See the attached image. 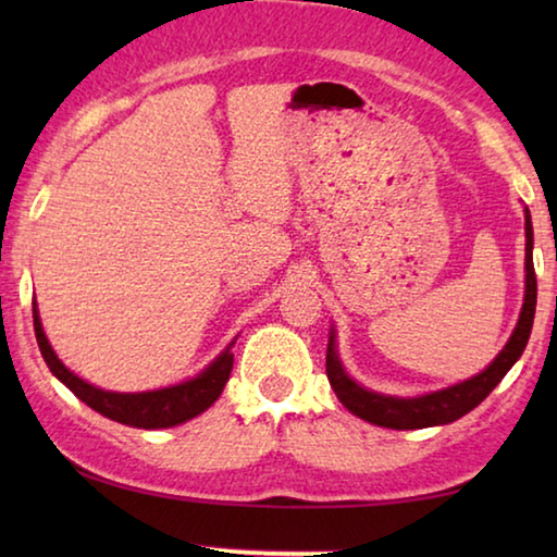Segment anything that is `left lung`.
Listing matches in <instances>:
<instances>
[{"instance_id": "1", "label": "left lung", "mask_w": 557, "mask_h": 557, "mask_svg": "<svg viewBox=\"0 0 557 557\" xmlns=\"http://www.w3.org/2000/svg\"><path fill=\"white\" fill-rule=\"evenodd\" d=\"M525 213V292H523V307L518 314V322L513 326V334L508 336L506 346L498 351L492 363L486 366L482 373L471 375V379L449 385V388L412 395V398H398V395H385L363 388L356 383L348 371L344 369L342 358H338L336 348V329L332 326L329 332V346H326V375L329 383L342 400L348 412L361 418L371 425L391 428V430H420V428H435L447 425V422L459 420L461 414L474 410L488 393H492L504 375L511 371V366L521 358L523 348L528 344L533 329L535 317V297H539V285H535V270H533V223L531 211Z\"/></svg>"}]
</instances>
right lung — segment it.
Instances as JSON below:
<instances>
[{
    "label": "right lung",
    "instance_id": "add662e5",
    "mask_svg": "<svg viewBox=\"0 0 557 557\" xmlns=\"http://www.w3.org/2000/svg\"><path fill=\"white\" fill-rule=\"evenodd\" d=\"M34 332H36V342H39L46 366H49L51 373L75 395V398H81L88 408L106 414L110 420L122 422V425H129V428H143V430H162V428L182 425V422L196 418V414H201L203 410H209L211 405L219 400L225 383L231 379V371H233L231 348L235 346V338H238L235 336L233 342L225 346L199 375H194V379L169 385V388H157V391L115 393V391H102L98 385L78 379L71 369H65L61 358L55 356V351L51 348L49 338L44 334V324H41L39 309H36V301H34Z\"/></svg>",
    "mask_w": 557,
    "mask_h": 557
}]
</instances>
